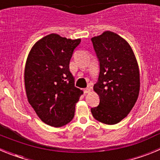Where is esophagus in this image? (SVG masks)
<instances>
[{
    "mask_svg": "<svg viewBox=\"0 0 160 160\" xmlns=\"http://www.w3.org/2000/svg\"><path fill=\"white\" fill-rule=\"evenodd\" d=\"M90 91H91V90H90V88H86L84 89V93L85 94H87V93H90Z\"/></svg>",
    "mask_w": 160,
    "mask_h": 160,
    "instance_id": "1",
    "label": "esophagus"
}]
</instances>
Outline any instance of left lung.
<instances>
[{"mask_svg":"<svg viewBox=\"0 0 160 160\" xmlns=\"http://www.w3.org/2000/svg\"><path fill=\"white\" fill-rule=\"evenodd\" d=\"M91 41L100 64L98 82L94 86L100 102L91 113L98 121L114 125L128 116L138 99V62L129 43L115 32L105 31Z\"/></svg>","mask_w":160,"mask_h":160,"instance_id":"obj_1","label":"left lung"}]
</instances>
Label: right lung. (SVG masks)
<instances>
[{"instance_id": "obj_1", "label": "right lung", "mask_w": 160, "mask_h": 160, "mask_svg": "<svg viewBox=\"0 0 160 160\" xmlns=\"http://www.w3.org/2000/svg\"><path fill=\"white\" fill-rule=\"evenodd\" d=\"M81 39L56 33L36 42L28 55L25 87L28 102L42 122L54 128L73 119L75 105L83 91L74 87L70 61Z\"/></svg>"}]
</instances>
